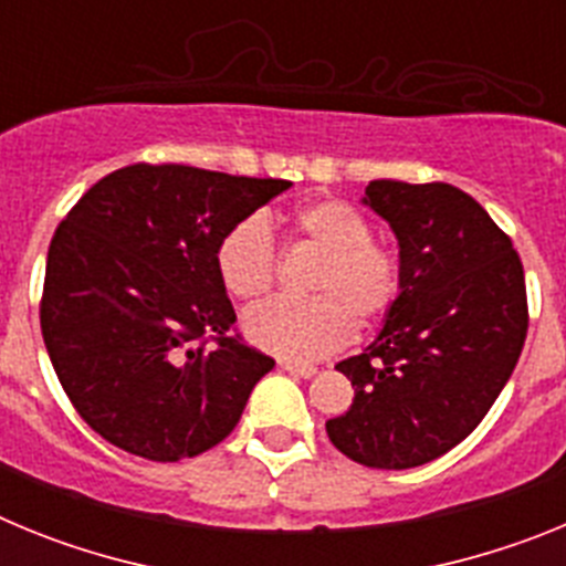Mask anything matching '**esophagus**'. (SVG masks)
I'll return each instance as SVG.
<instances>
[{
  "mask_svg": "<svg viewBox=\"0 0 566 566\" xmlns=\"http://www.w3.org/2000/svg\"><path fill=\"white\" fill-rule=\"evenodd\" d=\"M280 368H283V371H289V374H294V377H303V379H308V377H314V374H317V365L292 363V359H283V363H280Z\"/></svg>",
  "mask_w": 566,
  "mask_h": 566,
  "instance_id": "esophagus-1",
  "label": "esophagus"
}]
</instances>
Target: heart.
<instances>
[{
    "instance_id": "obj_1",
    "label": "heart",
    "mask_w": 566,
    "mask_h": 566,
    "mask_svg": "<svg viewBox=\"0 0 566 566\" xmlns=\"http://www.w3.org/2000/svg\"><path fill=\"white\" fill-rule=\"evenodd\" d=\"M292 238L319 249L306 277V300H269L243 317L249 343L294 363L326 357L343 348L357 326H368L394 306L399 260L371 238V227L352 203L319 198L294 209ZM214 272L227 294L252 303L272 289L274 247L269 229L240 221L214 249Z\"/></svg>"
}]
</instances>
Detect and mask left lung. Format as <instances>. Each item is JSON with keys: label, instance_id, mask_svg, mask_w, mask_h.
Listing matches in <instances>:
<instances>
[{"label": "left lung", "instance_id": "8db88e82", "mask_svg": "<svg viewBox=\"0 0 566 566\" xmlns=\"http://www.w3.org/2000/svg\"><path fill=\"white\" fill-rule=\"evenodd\" d=\"M365 207L399 243V294L363 354L337 363L354 402L326 431L365 468L433 462L473 433L527 337L513 240L451 184L371 181Z\"/></svg>", "mask_w": 566, "mask_h": 566}]
</instances>
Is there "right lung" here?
I'll use <instances>...</instances> for the list:
<instances>
[{"mask_svg":"<svg viewBox=\"0 0 566 566\" xmlns=\"http://www.w3.org/2000/svg\"><path fill=\"white\" fill-rule=\"evenodd\" d=\"M292 181L133 164L87 189L48 249L42 337L78 417L153 462L229 437L274 359L232 334L223 234Z\"/></svg>","mask_w":566,"mask_h":566,"instance_id":"1","label":"right lung"}]
</instances>
